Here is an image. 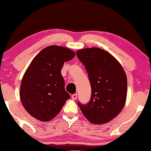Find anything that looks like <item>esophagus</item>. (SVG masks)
I'll list each match as a JSON object with an SVG mask.
<instances>
[{
	"label": "esophagus",
	"mask_w": 151,
	"mask_h": 151,
	"mask_svg": "<svg viewBox=\"0 0 151 151\" xmlns=\"http://www.w3.org/2000/svg\"><path fill=\"white\" fill-rule=\"evenodd\" d=\"M78 97V94L77 93H75V94H73L71 96V98L73 99V100H76V98H77Z\"/></svg>",
	"instance_id": "obj_1"
}]
</instances>
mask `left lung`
Returning a JSON list of instances; mask_svg holds the SVG:
<instances>
[{"label": "left lung", "mask_w": 151, "mask_h": 151, "mask_svg": "<svg viewBox=\"0 0 151 151\" xmlns=\"http://www.w3.org/2000/svg\"><path fill=\"white\" fill-rule=\"evenodd\" d=\"M76 55L88 73L91 96L87 104H78L90 122L102 124L115 118L124 106L127 78L120 63L98 47L77 51Z\"/></svg>", "instance_id": "8db88e82"}]
</instances>
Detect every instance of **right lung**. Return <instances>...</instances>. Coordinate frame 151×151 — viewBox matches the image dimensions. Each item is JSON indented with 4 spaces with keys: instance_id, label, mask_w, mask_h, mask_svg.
I'll use <instances>...</instances> for the list:
<instances>
[{
    "instance_id": "right-lung-1",
    "label": "right lung",
    "mask_w": 151,
    "mask_h": 151,
    "mask_svg": "<svg viewBox=\"0 0 151 151\" xmlns=\"http://www.w3.org/2000/svg\"><path fill=\"white\" fill-rule=\"evenodd\" d=\"M75 55L66 47L51 45L41 50L31 63L22 79L20 98L32 117L50 121L70 98L61 69L65 62L71 60Z\"/></svg>"
}]
</instances>
